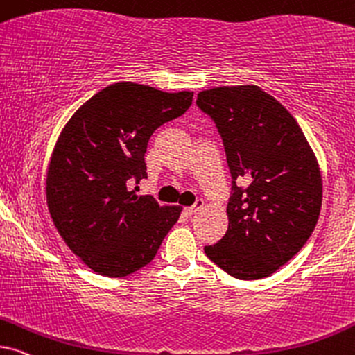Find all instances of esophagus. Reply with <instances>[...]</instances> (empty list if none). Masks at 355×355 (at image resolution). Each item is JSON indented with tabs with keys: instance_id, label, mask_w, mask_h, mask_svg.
I'll return each instance as SVG.
<instances>
[{
	"instance_id": "esophagus-1",
	"label": "esophagus",
	"mask_w": 355,
	"mask_h": 355,
	"mask_svg": "<svg viewBox=\"0 0 355 355\" xmlns=\"http://www.w3.org/2000/svg\"><path fill=\"white\" fill-rule=\"evenodd\" d=\"M202 207H204V200L199 199L192 207H187V209H184V214H186L187 217H191V215L197 214V211H199V210L202 209Z\"/></svg>"
}]
</instances>
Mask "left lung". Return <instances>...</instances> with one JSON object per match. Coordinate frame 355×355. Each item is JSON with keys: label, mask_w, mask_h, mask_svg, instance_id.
I'll return each instance as SVG.
<instances>
[{"label": "left lung", "mask_w": 355, "mask_h": 355, "mask_svg": "<svg viewBox=\"0 0 355 355\" xmlns=\"http://www.w3.org/2000/svg\"><path fill=\"white\" fill-rule=\"evenodd\" d=\"M196 104L217 127L232 174L228 230L205 254L236 279L269 277L318 222V161L295 119L257 86L214 87Z\"/></svg>", "instance_id": "8db88e82"}]
</instances>
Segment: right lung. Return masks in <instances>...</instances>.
<instances>
[{"label":"right lung","instance_id":"add662e5","mask_svg":"<svg viewBox=\"0 0 355 355\" xmlns=\"http://www.w3.org/2000/svg\"><path fill=\"white\" fill-rule=\"evenodd\" d=\"M192 96L116 83L63 128L50 161L47 204L68 248L94 272L125 277L144 268L178 222L179 207L138 197L137 184L146 178L150 137L181 117Z\"/></svg>","mask_w":355,"mask_h":355}]
</instances>
